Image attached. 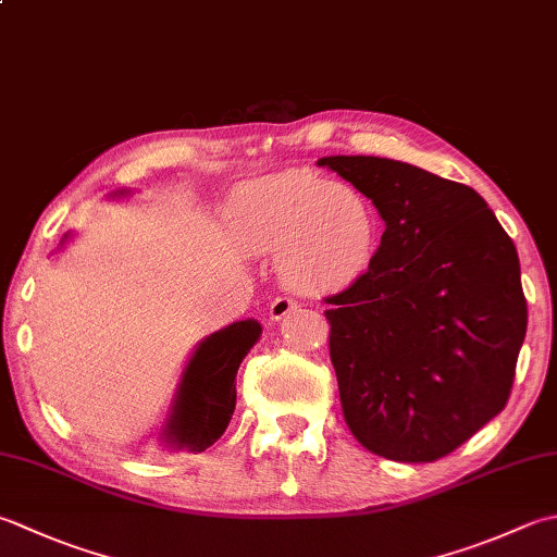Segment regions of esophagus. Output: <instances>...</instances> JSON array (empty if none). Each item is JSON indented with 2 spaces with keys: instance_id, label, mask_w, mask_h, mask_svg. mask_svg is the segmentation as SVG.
<instances>
[{
  "instance_id": "esophagus-1",
  "label": "esophagus",
  "mask_w": 557,
  "mask_h": 557,
  "mask_svg": "<svg viewBox=\"0 0 557 557\" xmlns=\"http://www.w3.org/2000/svg\"><path fill=\"white\" fill-rule=\"evenodd\" d=\"M292 309H297V301L289 299V297H277L275 301L270 304V319H272V321L285 319V315H287Z\"/></svg>"
}]
</instances>
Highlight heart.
<instances>
[{
  "instance_id": "heart-1",
  "label": "heart",
  "mask_w": 557,
  "mask_h": 557,
  "mask_svg": "<svg viewBox=\"0 0 557 557\" xmlns=\"http://www.w3.org/2000/svg\"><path fill=\"white\" fill-rule=\"evenodd\" d=\"M226 234L246 253H275L292 289H343L372 263L379 216L350 181L292 169L242 185L226 205Z\"/></svg>"
}]
</instances>
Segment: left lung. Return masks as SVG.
<instances>
[{
	"label": "left lung",
	"instance_id": "left-lung-1",
	"mask_svg": "<svg viewBox=\"0 0 557 557\" xmlns=\"http://www.w3.org/2000/svg\"><path fill=\"white\" fill-rule=\"evenodd\" d=\"M386 228L325 299L343 416L376 456L430 463L503 412L527 335L515 242L463 183L379 157H323Z\"/></svg>",
	"mask_w": 557,
	"mask_h": 557
}]
</instances>
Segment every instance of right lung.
<instances>
[{
    "instance_id": "1",
    "label": "right lung",
    "mask_w": 557,
    "mask_h": 557,
    "mask_svg": "<svg viewBox=\"0 0 557 557\" xmlns=\"http://www.w3.org/2000/svg\"><path fill=\"white\" fill-rule=\"evenodd\" d=\"M263 333L256 319L212 333L193 352L161 437L173 449L205 451L222 437L236 408V372Z\"/></svg>"
}]
</instances>
